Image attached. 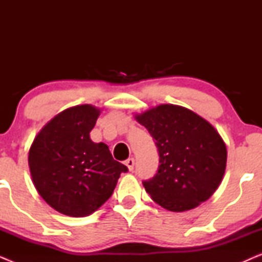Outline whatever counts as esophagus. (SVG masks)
I'll list each match as a JSON object with an SVG mask.
<instances>
[{
  "instance_id": "obj_1",
  "label": "esophagus",
  "mask_w": 262,
  "mask_h": 262,
  "mask_svg": "<svg viewBox=\"0 0 262 262\" xmlns=\"http://www.w3.org/2000/svg\"><path fill=\"white\" fill-rule=\"evenodd\" d=\"M125 164H126V167L128 168V170L132 171V170H134V167H135V159H132V157H130V159H127L126 161H125Z\"/></svg>"
}]
</instances>
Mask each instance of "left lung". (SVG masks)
Wrapping results in <instances>:
<instances>
[{
  "mask_svg": "<svg viewBox=\"0 0 262 262\" xmlns=\"http://www.w3.org/2000/svg\"><path fill=\"white\" fill-rule=\"evenodd\" d=\"M159 151V169L143 181L146 193L164 209L182 212L206 202L220 186L227 148L209 121L184 107L161 105L136 116Z\"/></svg>",
  "mask_w": 262,
  "mask_h": 262,
  "instance_id": "obj_1",
  "label": "left lung"
}]
</instances>
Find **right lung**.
Returning <instances> with one entry per match:
<instances>
[{"label":"right lung","mask_w":262,"mask_h":262,"mask_svg":"<svg viewBox=\"0 0 262 262\" xmlns=\"http://www.w3.org/2000/svg\"><path fill=\"white\" fill-rule=\"evenodd\" d=\"M100 111L91 105L68 108L49 121L34 138L28 164L41 198L58 212L85 217L107 202L126 166L112 157L91 131Z\"/></svg>","instance_id":"1"}]
</instances>
